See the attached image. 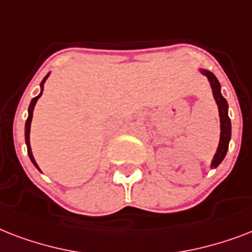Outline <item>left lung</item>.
Here are the masks:
<instances>
[{"mask_svg":"<svg viewBox=\"0 0 252 252\" xmlns=\"http://www.w3.org/2000/svg\"><path fill=\"white\" fill-rule=\"evenodd\" d=\"M204 75L208 77L210 81L212 89H213V95L218 104V110H220V120H221V138H220V144H218L217 153L214 155L213 161H212V167H218L220 163L223 160V158L226 157V153L229 150V142L230 136H231V124H230L229 114H227V101L223 98V95L221 94V85L217 77L209 71H201Z\"/></svg>","mask_w":252,"mask_h":252,"instance_id":"obj_1","label":"left lung"}]
</instances>
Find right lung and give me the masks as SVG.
<instances>
[{
    "mask_svg": "<svg viewBox=\"0 0 252 252\" xmlns=\"http://www.w3.org/2000/svg\"><path fill=\"white\" fill-rule=\"evenodd\" d=\"M47 77H48V75L43 79V81L40 83V87H42V92H40V94L36 95V97H34V98L31 99V104L30 106H29V117H27V121H26V130H25V138H26V144H27V153H29V157H30L31 161L34 163V165L36 167V168L39 169L38 164H36V161H35L34 157H32V153H31V147H30V126H31V120H32V112H34V106L35 104H36V101H38V98L42 95L43 93V88H44V81L47 80Z\"/></svg>",
    "mask_w": 252,
    "mask_h": 252,
    "instance_id": "1",
    "label": "right lung"
}]
</instances>
